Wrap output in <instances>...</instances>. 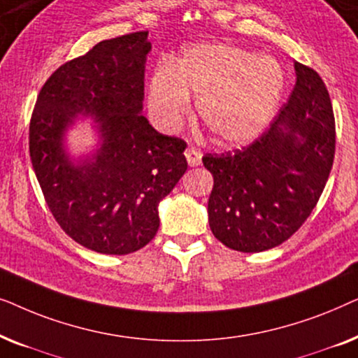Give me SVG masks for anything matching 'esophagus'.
<instances>
[{"instance_id": "esophagus-1", "label": "esophagus", "mask_w": 358, "mask_h": 358, "mask_svg": "<svg viewBox=\"0 0 358 358\" xmlns=\"http://www.w3.org/2000/svg\"><path fill=\"white\" fill-rule=\"evenodd\" d=\"M185 158H187V163L189 166H199L202 163V153H200V150L195 148V146H189L187 150H185Z\"/></svg>"}]
</instances>
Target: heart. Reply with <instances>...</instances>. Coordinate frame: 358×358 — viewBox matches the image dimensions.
I'll list each match as a JSON object with an SVG mask.
<instances>
[{"label":"heart","instance_id":"heart-1","mask_svg":"<svg viewBox=\"0 0 358 358\" xmlns=\"http://www.w3.org/2000/svg\"><path fill=\"white\" fill-rule=\"evenodd\" d=\"M285 75L275 58L234 45H199L185 50L174 68L161 65L151 75L148 109L155 124L176 130L197 96V112L222 143L256 138L275 115Z\"/></svg>","mask_w":358,"mask_h":358}]
</instances>
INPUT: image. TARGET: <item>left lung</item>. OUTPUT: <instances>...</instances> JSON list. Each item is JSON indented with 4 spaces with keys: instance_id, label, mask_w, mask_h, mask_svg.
Instances as JSON below:
<instances>
[{
    "instance_id": "obj_1",
    "label": "left lung",
    "mask_w": 358,
    "mask_h": 358,
    "mask_svg": "<svg viewBox=\"0 0 358 358\" xmlns=\"http://www.w3.org/2000/svg\"><path fill=\"white\" fill-rule=\"evenodd\" d=\"M295 71L290 97L257 140L202 158L213 176L210 229L234 251L261 252L287 241L329 178L336 153L329 92L313 68L295 62Z\"/></svg>"
}]
</instances>
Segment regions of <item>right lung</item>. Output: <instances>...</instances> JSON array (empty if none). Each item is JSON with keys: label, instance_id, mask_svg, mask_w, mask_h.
Returning <instances> with one entry per match:
<instances>
[{"label": "right lung", "instance_id": "right-lung-1", "mask_svg": "<svg viewBox=\"0 0 358 358\" xmlns=\"http://www.w3.org/2000/svg\"><path fill=\"white\" fill-rule=\"evenodd\" d=\"M148 31L96 43L63 63L42 86L29 125L32 168L53 218L71 239L101 254H130L159 228L158 203L187 169L178 136L140 114ZM80 113L94 115L103 145L75 165L62 135Z\"/></svg>", "mask_w": 358, "mask_h": 358}]
</instances>
